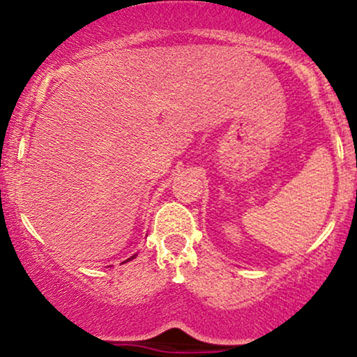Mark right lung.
<instances>
[{
  "mask_svg": "<svg viewBox=\"0 0 357 357\" xmlns=\"http://www.w3.org/2000/svg\"><path fill=\"white\" fill-rule=\"evenodd\" d=\"M137 257V253H134V255L132 257H129V258H127V260L126 261H122V264H127V261H130V260H132V258H136Z\"/></svg>",
  "mask_w": 357,
  "mask_h": 357,
  "instance_id": "right-lung-1",
  "label": "right lung"
}]
</instances>
